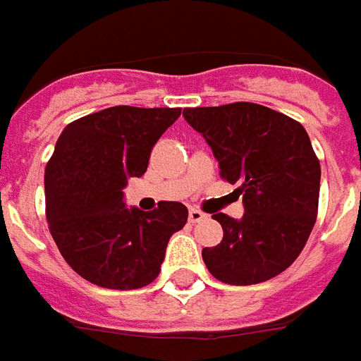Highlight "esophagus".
Masks as SVG:
<instances>
[{"instance_id": "obj_1", "label": "esophagus", "mask_w": 361, "mask_h": 361, "mask_svg": "<svg viewBox=\"0 0 361 361\" xmlns=\"http://www.w3.org/2000/svg\"><path fill=\"white\" fill-rule=\"evenodd\" d=\"M204 217H206V214H204L202 209L190 208V212H188V221H190V224H198Z\"/></svg>"}]
</instances>
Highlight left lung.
Returning <instances> with one entry per match:
<instances>
[{"mask_svg":"<svg viewBox=\"0 0 361 361\" xmlns=\"http://www.w3.org/2000/svg\"><path fill=\"white\" fill-rule=\"evenodd\" d=\"M204 135L227 183H239L241 219L214 214L224 227L202 258L214 278L250 286L274 278L299 257L315 226L321 165L305 128L255 103L185 109Z\"/></svg>","mask_w":361,"mask_h":361,"instance_id":"1","label":"left lung"}]
</instances>
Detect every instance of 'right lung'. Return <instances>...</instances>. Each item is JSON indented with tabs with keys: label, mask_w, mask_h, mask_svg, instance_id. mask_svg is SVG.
I'll return each instance as SVG.
<instances>
[{
	"label": "right lung",
	"mask_w": 361,
	"mask_h": 361,
	"mask_svg": "<svg viewBox=\"0 0 361 361\" xmlns=\"http://www.w3.org/2000/svg\"><path fill=\"white\" fill-rule=\"evenodd\" d=\"M180 109L111 106L71 122L44 171L46 219L58 249L81 278L109 290H137L161 272L171 235L188 209L159 202L126 208L128 178L142 176L153 145Z\"/></svg>",
	"instance_id": "obj_1"
}]
</instances>
